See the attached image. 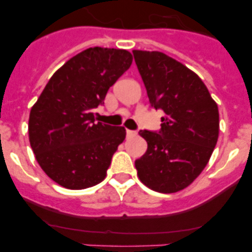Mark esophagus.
Listing matches in <instances>:
<instances>
[{
	"instance_id": "34e87169",
	"label": "esophagus",
	"mask_w": 252,
	"mask_h": 252,
	"mask_svg": "<svg viewBox=\"0 0 252 252\" xmlns=\"http://www.w3.org/2000/svg\"><path fill=\"white\" fill-rule=\"evenodd\" d=\"M126 135H127V137H133V136H136L137 132L133 130H126Z\"/></svg>"
}]
</instances>
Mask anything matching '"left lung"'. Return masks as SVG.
<instances>
[{"instance_id":"1","label":"left lung","mask_w":252,"mask_h":252,"mask_svg":"<svg viewBox=\"0 0 252 252\" xmlns=\"http://www.w3.org/2000/svg\"><path fill=\"white\" fill-rule=\"evenodd\" d=\"M149 102L161 110L159 131L141 130L148 150L135 161L142 183L155 192L182 190L206 168L220 131L217 103L202 79L160 51L132 50Z\"/></svg>"}]
</instances>
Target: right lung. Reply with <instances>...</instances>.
<instances>
[{
  "mask_svg": "<svg viewBox=\"0 0 252 252\" xmlns=\"http://www.w3.org/2000/svg\"><path fill=\"white\" fill-rule=\"evenodd\" d=\"M131 63L127 50L87 49L58 69L31 108V149L59 186L86 189L106 178L126 130L95 122L93 110L104 103L110 87Z\"/></svg>",
  "mask_w": 252,
  "mask_h": 252,
  "instance_id": "add662e5",
  "label": "right lung"
}]
</instances>
